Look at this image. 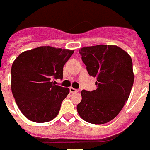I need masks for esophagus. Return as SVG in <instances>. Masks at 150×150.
I'll return each instance as SVG.
<instances>
[{
	"mask_svg": "<svg viewBox=\"0 0 150 150\" xmlns=\"http://www.w3.org/2000/svg\"><path fill=\"white\" fill-rule=\"evenodd\" d=\"M79 90H76V89L73 88V87H70V93H77Z\"/></svg>",
	"mask_w": 150,
	"mask_h": 150,
	"instance_id": "obj_1",
	"label": "esophagus"
}]
</instances>
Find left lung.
<instances>
[{
    "instance_id": "left-lung-1",
    "label": "left lung",
    "mask_w": 150,
    "mask_h": 150,
    "mask_svg": "<svg viewBox=\"0 0 150 150\" xmlns=\"http://www.w3.org/2000/svg\"><path fill=\"white\" fill-rule=\"evenodd\" d=\"M97 88L82 90L76 110L80 117L93 124H103L117 117L128 100L134 81L133 62L127 52L115 45H100L79 50Z\"/></svg>"
}]
</instances>
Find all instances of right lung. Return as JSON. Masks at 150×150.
Segmentation results:
<instances>
[{
	"mask_svg": "<svg viewBox=\"0 0 150 150\" xmlns=\"http://www.w3.org/2000/svg\"><path fill=\"white\" fill-rule=\"evenodd\" d=\"M74 50L44 46L27 50L11 67V90L18 108L28 120L45 122L55 118L69 88L55 85L63 79L64 64Z\"/></svg>",
	"mask_w": 150,
	"mask_h": 150,
	"instance_id": "add662e5",
	"label": "right lung"
}]
</instances>
